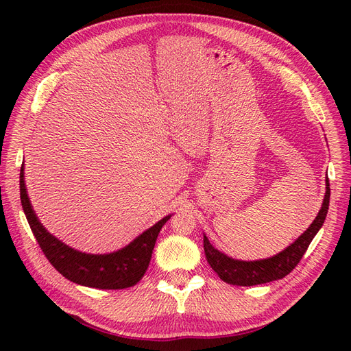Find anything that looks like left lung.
Returning a JSON list of instances; mask_svg holds the SVG:
<instances>
[{
  "mask_svg": "<svg viewBox=\"0 0 351 351\" xmlns=\"http://www.w3.org/2000/svg\"><path fill=\"white\" fill-rule=\"evenodd\" d=\"M329 195H331V189H329V182L326 178V193L324 197V204L319 214H317L311 227L307 228L291 246L268 259L253 262L231 259L227 254L217 250L209 243L208 237L204 236V249L210 268L218 274V277L222 281L232 285L247 287L284 278L285 275H289L297 265H299L303 254L306 253L307 247H309L311 241L316 236V232L324 226L329 206Z\"/></svg>",
  "mask_w": 351,
  "mask_h": 351,
  "instance_id": "obj_1",
  "label": "left lung"
}]
</instances>
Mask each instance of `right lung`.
Segmentation results:
<instances>
[{
    "instance_id": "right-lung-1",
    "label": "right lung",
    "mask_w": 351,
    "mask_h": 351,
    "mask_svg": "<svg viewBox=\"0 0 351 351\" xmlns=\"http://www.w3.org/2000/svg\"><path fill=\"white\" fill-rule=\"evenodd\" d=\"M23 171L22 165V169H20V200H22L25 215L45 258L62 277L76 284L101 290H123L127 287H133L142 280L149 267L159 231L171 215L158 221L154 227L146 230L129 246L119 252L108 254L82 253L51 236L38 221L27 197Z\"/></svg>"
}]
</instances>
